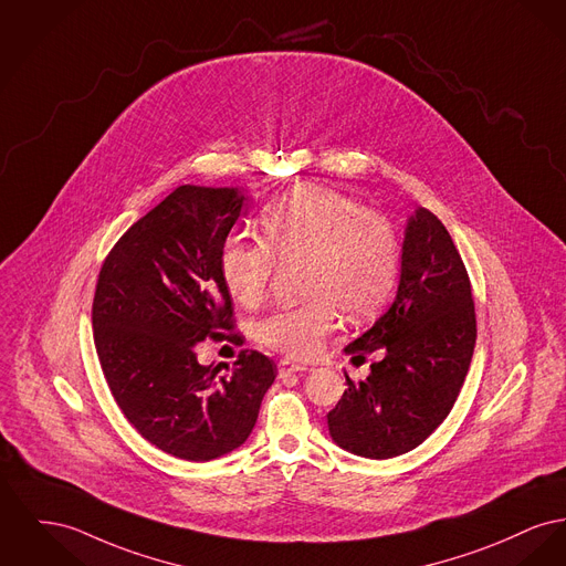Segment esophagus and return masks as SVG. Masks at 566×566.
Instances as JSON below:
<instances>
[{"label":"esophagus","instance_id":"obj_1","mask_svg":"<svg viewBox=\"0 0 566 566\" xmlns=\"http://www.w3.org/2000/svg\"><path fill=\"white\" fill-rule=\"evenodd\" d=\"M307 366H303V364H293V361H289V359H282L280 364H277V376L280 378H284V376H289V374H300V371H305Z\"/></svg>","mask_w":566,"mask_h":566}]
</instances>
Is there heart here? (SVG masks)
Wrapping results in <instances>:
<instances>
[{
	"mask_svg": "<svg viewBox=\"0 0 566 566\" xmlns=\"http://www.w3.org/2000/svg\"><path fill=\"white\" fill-rule=\"evenodd\" d=\"M261 227L265 241L227 239L220 271L233 300L254 307L265 300L277 263H305V301L259 325L266 346L295 359L314 357L342 314L364 321L394 293L398 239L389 220L359 200L325 186H301L266 207Z\"/></svg>",
	"mask_w": 566,
	"mask_h": 566,
	"instance_id": "obj_1",
	"label": "heart"
}]
</instances>
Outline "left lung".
I'll use <instances>...</instances> for the list:
<instances>
[{"instance_id":"left-lung-1","label":"left lung","mask_w":566,"mask_h":566,"mask_svg":"<svg viewBox=\"0 0 566 566\" xmlns=\"http://www.w3.org/2000/svg\"><path fill=\"white\" fill-rule=\"evenodd\" d=\"M476 321L462 256L444 224L417 207L403 229L399 282L389 310L344 353L378 350L327 415L333 442L367 460L419 447L447 419L474 353Z\"/></svg>"}]
</instances>
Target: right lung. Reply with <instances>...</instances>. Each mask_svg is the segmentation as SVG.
I'll use <instances>...</instances> for the list:
<instances>
[{"mask_svg":"<svg viewBox=\"0 0 566 566\" xmlns=\"http://www.w3.org/2000/svg\"><path fill=\"white\" fill-rule=\"evenodd\" d=\"M250 200L243 188L181 186L134 222L101 269L92 321L108 389L136 432L179 460L239 449L275 380V364L256 350H241L224 376L195 350L233 332L220 254Z\"/></svg>","mask_w":566,"mask_h":566,"instance_id":"1","label":"right lung"}]
</instances>
